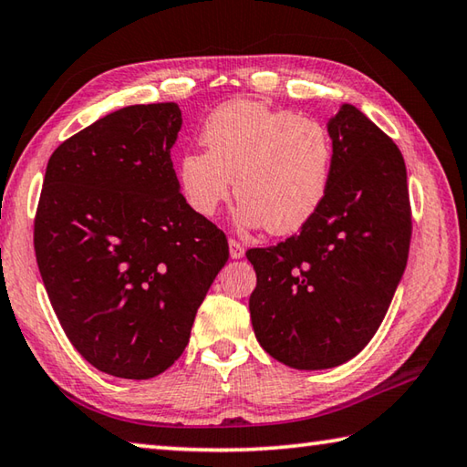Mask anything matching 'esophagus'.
Masks as SVG:
<instances>
[{"label":"esophagus","mask_w":467,"mask_h":467,"mask_svg":"<svg viewBox=\"0 0 467 467\" xmlns=\"http://www.w3.org/2000/svg\"><path fill=\"white\" fill-rule=\"evenodd\" d=\"M244 252H245V248H244V244H240L235 240V237H230V254H232V258H242L244 256Z\"/></svg>","instance_id":"obj_1"}]
</instances>
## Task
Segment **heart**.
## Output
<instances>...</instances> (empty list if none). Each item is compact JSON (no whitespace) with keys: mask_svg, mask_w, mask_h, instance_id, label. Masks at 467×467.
<instances>
[{"mask_svg":"<svg viewBox=\"0 0 467 467\" xmlns=\"http://www.w3.org/2000/svg\"><path fill=\"white\" fill-rule=\"evenodd\" d=\"M201 142L207 152H184L179 162L181 191L199 215L215 213L234 179L242 223L285 235L309 223L327 197L336 152L313 118L232 101L205 119Z\"/></svg>","mask_w":467,"mask_h":467,"instance_id":"heart-1","label":"heart"}]
</instances>
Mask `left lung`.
Segmentation results:
<instances>
[{
	"label": "left lung",
	"mask_w": 467,
	"mask_h": 467,
	"mask_svg": "<svg viewBox=\"0 0 467 467\" xmlns=\"http://www.w3.org/2000/svg\"><path fill=\"white\" fill-rule=\"evenodd\" d=\"M327 130L336 158L319 211L296 235L245 252L258 278L254 333L296 370L339 366L368 346L407 268L412 234L399 146L349 103Z\"/></svg>",
	"instance_id": "left-lung-1"
}]
</instances>
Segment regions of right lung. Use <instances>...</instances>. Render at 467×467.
<instances>
[{
	"label": "right lung",
	"mask_w": 467,
	"mask_h": 467,
	"mask_svg": "<svg viewBox=\"0 0 467 467\" xmlns=\"http://www.w3.org/2000/svg\"><path fill=\"white\" fill-rule=\"evenodd\" d=\"M177 103L130 105L52 152L34 217L44 288L68 341L105 374L148 380L187 348L230 258L172 169Z\"/></svg>",
	"instance_id": "right-lung-1"
}]
</instances>
